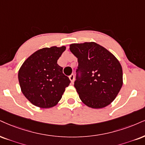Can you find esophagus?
Listing matches in <instances>:
<instances>
[{"mask_svg": "<svg viewBox=\"0 0 145 145\" xmlns=\"http://www.w3.org/2000/svg\"><path fill=\"white\" fill-rule=\"evenodd\" d=\"M69 78H70V80H71V83H73V82H74V74H72L71 75H70Z\"/></svg>", "mask_w": 145, "mask_h": 145, "instance_id": "34e87169", "label": "esophagus"}]
</instances>
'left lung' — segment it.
Masks as SVG:
<instances>
[{"mask_svg": "<svg viewBox=\"0 0 145 145\" xmlns=\"http://www.w3.org/2000/svg\"><path fill=\"white\" fill-rule=\"evenodd\" d=\"M70 50L78 58L74 86L87 106L102 108L110 104L122 86V69L118 59L95 42L72 44Z\"/></svg>", "mask_w": 145, "mask_h": 145, "instance_id": "left-lung-1", "label": "left lung"}]
</instances>
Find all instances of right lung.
<instances>
[{"label": "right lung", "instance_id": "add662e5", "mask_svg": "<svg viewBox=\"0 0 145 145\" xmlns=\"http://www.w3.org/2000/svg\"><path fill=\"white\" fill-rule=\"evenodd\" d=\"M65 46L44 48L23 62L18 73L21 91L35 106L50 108L56 105L71 81L57 64Z\"/></svg>", "mask_w": 145, "mask_h": 145}]
</instances>
